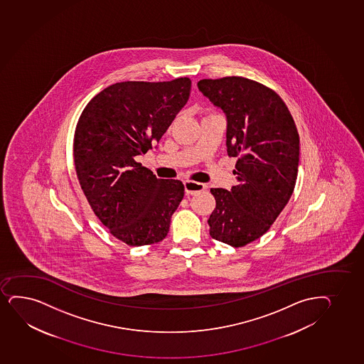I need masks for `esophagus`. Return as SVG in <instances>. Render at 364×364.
<instances>
[{
  "instance_id": "34e87169",
  "label": "esophagus",
  "mask_w": 364,
  "mask_h": 364,
  "mask_svg": "<svg viewBox=\"0 0 364 364\" xmlns=\"http://www.w3.org/2000/svg\"><path fill=\"white\" fill-rule=\"evenodd\" d=\"M205 188H206V186L203 183H199V182H193V181H186V182H184L186 193L191 194V196H194V194L204 191Z\"/></svg>"
}]
</instances>
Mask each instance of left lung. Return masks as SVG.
I'll return each mask as SVG.
<instances>
[{
  "label": "left lung",
  "mask_w": 364,
  "mask_h": 364,
  "mask_svg": "<svg viewBox=\"0 0 364 364\" xmlns=\"http://www.w3.org/2000/svg\"><path fill=\"white\" fill-rule=\"evenodd\" d=\"M198 88L227 119L226 146L238 158L230 191L211 188L216 208L210 235L230 247L264 235L296 183L300 138L288 107L274 91L239 76L200 80Z\"/></svg>",
  "instance_id": "obj_1"
}]
</instances>
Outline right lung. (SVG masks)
<instances>
[{"label": "right lung", "instance_id": "obj_1", "mask_svg": "<svg viewBox=\"0 0 364 364\" xmlns=\"http://www.w3.org/2000/svg\"><path fill=\"white\" fill-rule=\"evenodd\" d=\"M191 86L188 77L117 82L92 98L76 126L81 188L100 222L131 247L161 242L183 199L181 181L158 178L136 156L156 148L188 102Z\"/></svg>", "mask_w": 364, "mask_h": 364}]
</instances>
